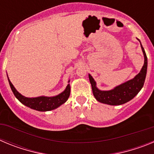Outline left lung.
Masks as SVG:
<instances>
[{
  "mask_svg": "<svg viewBox=\"0 0 154 154\" xmlns=\"http://www.w3.org/2000/svg\"><path fill=\"white\" fill-rule=\"evenodd\" d=\"M139 40V39H138ZM140 42V40H139ZM141 48L144 55V64L140 72L132 79L115 87L113 89L109 91L99 90L96 87V82L91 75H89V81L93 95L96 100L102 103L111 105V106H119L124 104L130 101L132 99L137 96L138 92L143 86L147 70V57L140 43Z\"/></svg>",
  "mask_w": 154,
  "mask_h": 154,
  "instance_id": "obj_1",
  "label": "left lung"
}]
</instances>
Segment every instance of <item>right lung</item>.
Returning a JSON list of instances; mask_svg holds the SVG:
<instances>
[{
  "label": "right lung",
  "mask_w": 154,
  "mask_h": 154,
  "mask_svg": "<svg viewBox=\"0 0 154 154\" xmlns=\"http://www.w3.org/2000/svg\"><path fill=\"white\" fill-rule=\"evenodd\" d=\"M8 82L10 84L11 89L13 92L14 95L24 106L29 107L33 109L38 110V111H42V112H45V111H50V110L55 109L58 108L65 103L69 99L70 96V85L68 84L65 90L62 93L58 94L55 96H51V97H48V96H38V97L35 98H28L22 96L21 93H19L13 84L11 82L10 79L8 78Z\"/></svg>",
  "instance_id": "obj_1"
}]
</instances>
